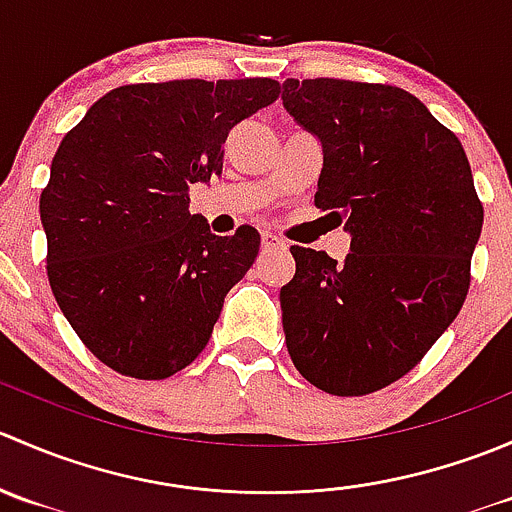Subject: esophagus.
<instances>
[{
    "label": "esophagus",
    "instance_id": "esophagus-1",
    "mask_svg": "<svg viewBox=\"0 0 512 512\" xmlns=\"http://www.w3.org/2000/svg\"><path fill=\"white\" fill-rule=\"evenodd\" d=\"M275 247H285V242L272 232H262V250H275Z\"/></svg>",
    "mask_w": 512,
    "mask_h": 512
}]
</instances>
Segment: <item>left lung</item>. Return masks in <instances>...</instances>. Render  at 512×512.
<instances>
[{"label": "left lung", "mask_w": 512, "mask_h": 512, "mask_svg": "<svg viewBox=\"0 0 512 512\" xmlns=\"http://www.w3.org/2000/svg\"><path fill=\"white\" fill-rule=\"evenodd\" d=\"M282 89L294 121L322 141L314 205L352 232L342 262L289 247L287 352L327 394H374L409 374L461 312L483 203L456 133L409 91L347 79Z\"/></svg>", "instance_id": "1"}]
</instances>
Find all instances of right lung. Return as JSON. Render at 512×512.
I'll return each instance as SVG.
<instances>
[{
  "mask_svg": "<svg viewBox=\"0 0 512 512\" xmlns=\"http://www.w3.org/2000/svg\"><path fill=\"white\" fill-rule=\"evenodd\" d=\"M275 79L128 84L98 98L51 160L39 215L46 275L84 347L131 379H168L208 344L260 232H210L190 185L223 173L227 133Z\"/></svg>",
  "mask_w": 512,
  "mask_h": 512,
  "instance_id": "obj_1",
  "label": "right lung"
}]
</instances>
